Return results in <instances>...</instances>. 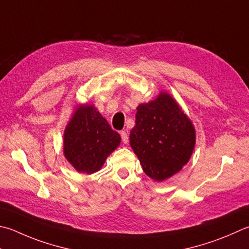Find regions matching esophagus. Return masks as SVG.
Masks as SVG:
<instances>
[{
	"label": "esophagus",
	"mask_w": 249,
	"mask_h": 249,
	"mask_svg": "<svg viewBox=\"0 0 249 249\" xmlns=\"http://www.w3.org/2000/svg\"><path fill=\"white\" fill-rule=\"evenodd\" d=\"M121 137H122V142H123L124 143L128 142V134H127V132H125V130H122Z\"/></svg>",
	"instance_id": "obj_1"
}]
</instances>
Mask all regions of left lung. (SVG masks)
<instances>
[{
    "label": "left lung",
    "instance_id": "8db88e82",
    "mask_svg": "<svg viewBox=\"0 0 249 249\" xmlns=\"http://www.w3.org/2000/svg\"><path fill=\"white\" fill-rule=\"evenodd\" d=\"M129 142L142 170L161 182L182 170L193 155L196 133L192 121L169 93L137 107Z\"/></svg>",
    "mask_w": 249,
    "mask_h": 249
}]
</instances>
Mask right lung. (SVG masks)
Here are the masks:
<instances>
[{
  "label": "right lung",
  "instance_id": "obj_1",
  "mask_svg": "<svg viewBox=\"0 0 249 249\" xmlns=\"http://www.w3.org/2000/svg\"><path fill=\"white\" fill-rule=\"evenodd\" d=\"M121 142L119 133L111 128L96 107H76L64 130V156L80 173L92 174L102 168L110 153Z\"/></svg>",
  "mask_w": 249,
  "mask_h": 249
}]
</instances>
